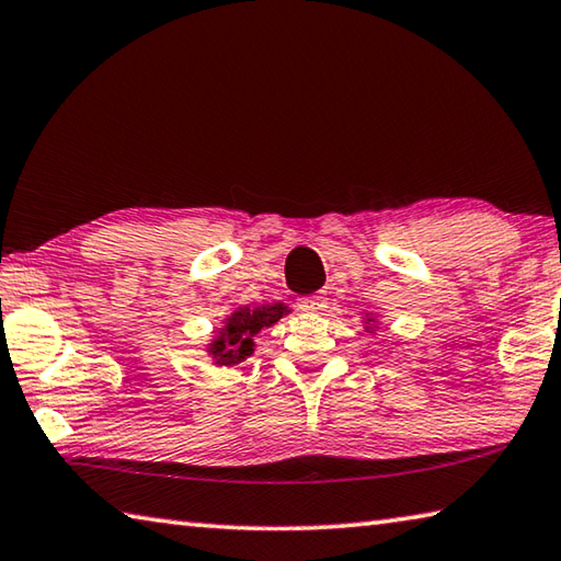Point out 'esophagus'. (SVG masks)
<instances>
[{
    "label": "esophagus",
    "instance_id": "1",
    "mask_svg": "<svg viewBox=\"0 0 561 561\" xmlns=\"http://www.w3.org/2000/svg\"><path fill=\"white\" fill-rule=\"evenodd\" d=\"M325 307H329V304H325V297H321V294H313V297L299 299V309L307 311V313H321V311H325Z\"/></svg>",
    "mask_w": 561,
    "mask_h": 561
}]
</instances>
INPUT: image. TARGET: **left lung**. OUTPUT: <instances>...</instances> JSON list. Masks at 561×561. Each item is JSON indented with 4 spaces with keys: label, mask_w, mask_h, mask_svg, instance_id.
<instances>
[{
    "label": "left lung",
    "mask_w": 561,
    "mask_h": 561,
    "mask_svg": "<svg viewBox=\"0 0 561 561\" xmlns=\"http://www.w3.org/2000/svg\"><path fill=\"white\" fill-rule=\"evenodd\" d=\"M363 325H365V331H368V333L378 331V325H380L378 313H363Z\"/></svg>",
    "instance_id": "1"
}]
</instances>
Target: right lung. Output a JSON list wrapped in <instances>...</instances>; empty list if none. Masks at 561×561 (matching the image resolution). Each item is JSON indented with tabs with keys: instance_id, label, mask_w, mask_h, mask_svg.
<instances>
[{
	"instance_id": "right-lung-1",
	"label": "right lung",
	"mask_w": 561,
	"mask_h": 561,
	"mask_svg": "<svg viewBox=\"0 0 561 561\" xmlns=\"http://www.w3.org/2000/svg\"><path fill=\"white\" fill-rule=\"evenodd\" d=\"M287 313H291V309L282 301L262 304V307L240 304L222 319L220 329L213 331V339L206 345L210 363L216 368H232V365L248 360L254 353V335L264 329H272Z\"/></svg>"
}]
</instances>
